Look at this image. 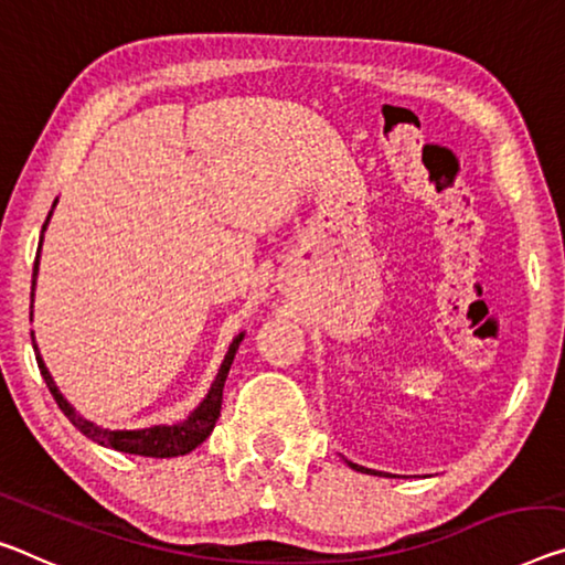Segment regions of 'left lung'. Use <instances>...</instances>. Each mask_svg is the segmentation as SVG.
I'll use <instances>...</instances> for the list:
<instances>
[{
  "label": "left lung",
  "instance_id": "1",
  "mask_svg": "<svg viewBox=\"0 0 565 565\" xmlns=\"http://www.w3.org/2000/svg\"><path fill=\"white\" fill-rule=\"evenodd\" d=\"M345 462H349V459H345ZM349 467H351V470H355V472H366V475H379V477H394V475H388V472H376V470H369V467H361V465H355V462H349Z\"/></svg>",
  "mask_w": 565,
  "mask_h": 565
}]
</instances>
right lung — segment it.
<instances>
[{
  "mask_svg": "<svg viewBox=\"0 0 565 565\" xmlns=\"http://www.w3.org/2000/svg\"><path fill=\"white\" fill-rule=\"evenodd\" d=\"M55 204H57V199H55ZM55 204H52V210H55ZM52 210L47 214L45 224H42L38 257H34V267H32V302H34V285H38V273H40V249H42V239H45V230L50 224ZM30 318H32V312H30ZM242 341H245V331L232 338L230 349H227V353H224V361H222L220 371H216L210 392H206V396L202 398V402H199L194 412H189L186 419H181L177 424H151V427H143V429H106V427H100V424H95V422L85 419V416L77 414L75 406L67 402L63 394H60L55 379H52V373L47 371L45 361H42V353L38 349V343H34V333H32L34 359H38L40 373H42V379H45L50 394L55 396L60 409H63V414L75 424L77 429L85 434V437L98 441V445L108 447V449H116V452L138 455V457H159V459L189 455L192 449L202 445L206 437H210L216 419H220L224 381H227L230 366H232L234 355H237V349H239Z\"/></svg>",
  "mask_w": 565,
  "mask_h": 565,
  "instance_id": "right-lung-1",
  "label": "right lung"
}]
</instances>
